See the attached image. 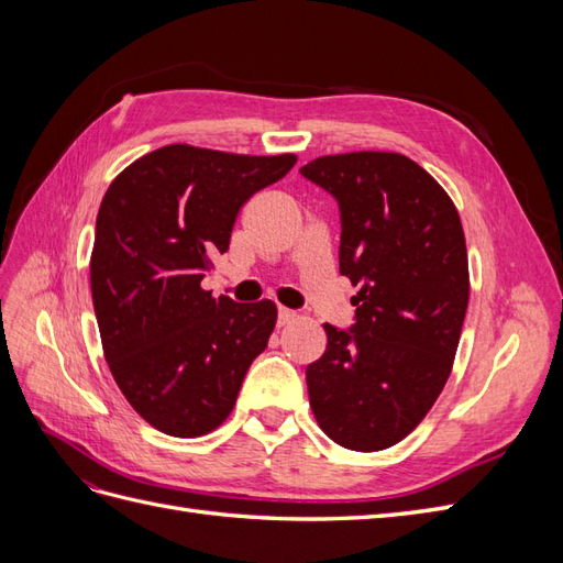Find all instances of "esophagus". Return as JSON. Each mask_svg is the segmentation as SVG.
Masks as SVG:
<instances>
[{
  "mask_svg": "<svg viewBox=\"0 0 563 563\" xmlns=\"http://www.w3.org/2000/svg\"><path fill=\"white\" fill-rule=\"evenodd\" d=\"M296 319V312L294 310H286V308H279L277 312V327H288Z\"/></svg>",
  "mask_w": 563,
  "mask_h": 563,
  "instance_id": "34e87169",
  "label": "esophagus"
}]
</instances>
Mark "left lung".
<instances>
[{
    "instance_id": "8db88e82",
    "label": "left lung",
    "mask_w": 563,
    "mask_h": 563,
    "mask_svg": "<svg viewBox=\"0 0 563 563\" xmlns=\"http://www.w3.org/2000/svg\"><path fill=\"white\" fill-rule=\"evenodd\" d=\"M300 174L340 209V275L360 294L354 323H323L327 352L305 371L310 406L335 444L395 446L444 389L467 312L460 216L422 166L397 152L319 157Z\"/></svg>"
}]
</instances>
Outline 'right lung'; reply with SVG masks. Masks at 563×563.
Returning a JSON list of instances; mask_svg holds the SVG:
<instances>
[{"label": "right lung", "instance_id": "1", "mask_svg": "<svg viewBox=\"0 0 563 563\" xmlns=\"http://www.w3.org/2000/svg\"><path fill=\"white\" fill-rule=\"evenodd\" d=\"M294 164L166 145L126 166L100 201L91 296L106 362L135 413L164 434L216 430L267 347L275 302L216 300L201 279L228 251L240 209Z\"/></svg>", "mask_w": 563, "mask_h": 563}]
</instances>
